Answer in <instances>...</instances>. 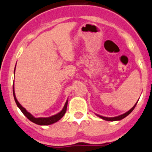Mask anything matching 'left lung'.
<instances>
[{"instance_id": "obj_1", "label": "left lung", "mask_w": 152, "mask_h": 152, "mask_svg": "<svg viewBox=\"0 0 152 152\" xmlns=\"http://www.w3.org/2000/svg\"><path fill=\"white\" fill-rule=\"evenodd\" d=\"M137 103H138V102H136V104H135V105L133 106V107H132V108L130 109V110L128 111V112H125V113L123 114V115L117 116V117H103V116H101V115H97L98 117H100V118L103 119V120H107V121H117V120H122V119L125 118V117H127V116H128V115H130V114L131 113L132 111H133V109H134V108L135 107V106H136Z\"/></svg>"}]
</instances>
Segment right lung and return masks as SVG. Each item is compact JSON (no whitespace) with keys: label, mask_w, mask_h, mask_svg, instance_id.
<instances>
[{"label":"right lung","mask_w":152,"mask_h":152,"mask_svg":"<svg viewBox=\"0 0 152 152\" xmlns=\"http://www.w3.org/2000/svg\"><path fill=\"white\" fill-rule=\"evenodd\" d=\"M16 68V66H15ZM14 72H15V69H14ZM13 94H14V100H15L16 104H17V107L20 109V110L22 111V113L24 114V115L26 116L27 119L30 120L31 122H34V123L37 124V125H51V124L55 123L57 121L60 120L61 117L64 115V114L66 113V108H67V104H68V100H66V103L64 104V107L62 110L59 112V113L56 114V115L51 116V117H38V118H36V117H33L30 112H27L25 109L19 104V102L17 101V98H16L15 96V93H14V86H13Z\"/></svg>","instance_id":"1"}]
</instances>
